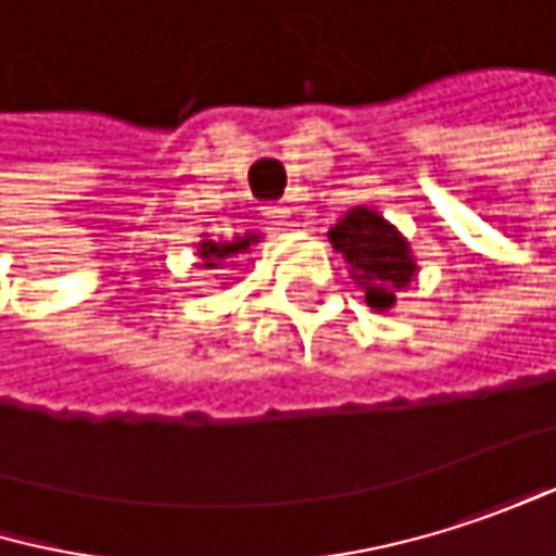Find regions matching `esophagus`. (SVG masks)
<instances>
[{
    "mask_svg": "<svg viewBox=\"0 0 556 556\" xmlns=\"http://www.w3.org/2000/svg\"><path fill=\"white\" fill-rule=\"evenodd\" d=\"M263 214H266V220L269 224H276V227H290V204H266L263 207Z\"/></svg>",
    "mask_w": 556,
    "mask_h": 556,
    "instance_id": "esophagus-1",
    "label": "esophagus"
}]
</instances>
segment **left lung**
<instances>
[{
  "instance_id": "obj_1",
  "label": "left lung",
  "mask_w": 556,
  "mask_h": 556,
  "mask_svg": "<svg viewBox=\"0 0 556 556\" xmlns=\"http://www.w3.org/2000/svg\"><path fill=\"white\" fill-rule=\"evenodd\" d=\"M329 240L349 263L352 280L358 283L365 303L375 313L394 309L397 296L420 273L410 240L378 207L368 204L349 207L339 217V224L329 230Z\"/></svg>"
}]
</instances>
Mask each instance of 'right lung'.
<instances>
[{"mask_svg":"<svg viewBox=\"0 0 556 556\" xmlns=\"http://www.w3.org/2000/svg\"><path fill=\"white\" fill-rule=\"evenodd\" d=\"M263 233L256 230H247V233H233V237H207L201 233V243H198V266L204 269H220V266H237V260L250 256L253 243H260Z\"/></svg>","mask_w":556,"mask_h":556,"instance_id":"1","label":"right lung"}]
</instances>
